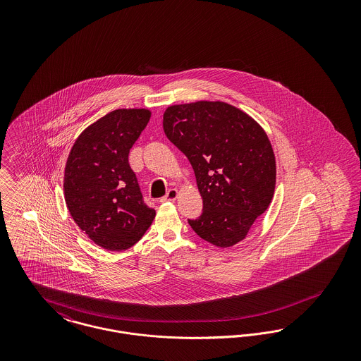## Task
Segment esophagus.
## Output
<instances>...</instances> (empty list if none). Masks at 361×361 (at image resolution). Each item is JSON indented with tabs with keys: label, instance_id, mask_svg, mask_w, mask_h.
Listing matches in <instances>:
<instances>
[{
	"label": "esophagus",
	"instance_id": "1",
	"mask_svg": "<svg viewBox=\"0 0 361 361\" xmlns=\"http://www.w3.org/2000/svg\"><path fill=\"white\" fill-rule=\"evenodd\" d=\"M177 196H178V190L177 189H169L168 190V193L164 196V197H161V203H165V202H174L176 199H177Z\"/></svg>",
	"mask_w": 361,
	"mask_h": 361
}]
</instances>
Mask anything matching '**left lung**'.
<instances>
[{"label":"left lung","mask_w":361,"mask_h":361,"mask_svg":"<svg viewBox=\"0 0 361 361\" xmlns=\"http://www.w3.org/2000/svg\"><path fill=\"white\" fill-rule=\"evenodd\" d=\"M164 131L188 158L203 199V212L188 219L190 227L215 246L238 243L275 192V154L265 131L222 102L166 108Z\"/></svg>","instance_id":"obj_1"}]
</instances>
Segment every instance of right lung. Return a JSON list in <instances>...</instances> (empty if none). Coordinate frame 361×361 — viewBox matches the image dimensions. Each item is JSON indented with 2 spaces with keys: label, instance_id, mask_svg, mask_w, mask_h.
Here are the masks:
<instances>
[{
  "label": "right lung",
  "instance_id": "add662e5",
  "mask_svg": "<svg viewBox=\"0 0 361 361\" xmlns=\"http://www.w3.org/2000/svg\"><path fill=\"white\" fill-rule=\"evenodd\" d=\"M150 116L143 108L106 114L77 137L66 162L70 215L90 240L111 252L135 245L154 219L128 164L130 149Z\"/></svg>",
  "mask_w": 361,
  "mask_h": 361
}]
</instances>
